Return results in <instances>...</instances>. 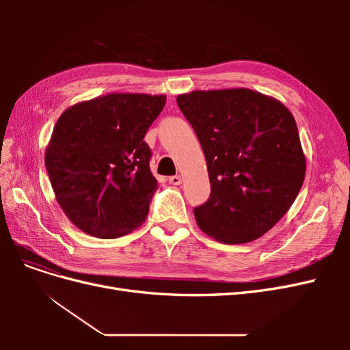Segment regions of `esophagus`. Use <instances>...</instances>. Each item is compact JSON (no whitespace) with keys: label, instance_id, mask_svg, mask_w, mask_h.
<instances>
[{"label":"esophagus","instance_id":"1","mask_svg":"<svg viewBox=\"0 0 350 350\" xmlns=\"http://www.w3.org/2000/svg\"><path fill=\"white\" fill-rule=\"evenodd\" d=\"M183 183V178L179 175H174V176H169V184L172 185H179Z\"/></svg>","mask_w":350,"mask_h":350}]
</instances>
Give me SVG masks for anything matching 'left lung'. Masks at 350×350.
Returning <instances> with one entry per match:
<instances>
[{
  "label": "left lung",
  "mask_w": 350,
  "mask_h": 350,
  "mask_svg": "<svg viewBox=\"0 0 350 350\" xmlns=\"http://www.w3.org/2000/svg\"><path fill=\"white\" fill-rule=\"evenodd\" d=\"M203 147L210 197L194 208L206 235L235 245L260 238L284 216L305 179L293 115L250 89L196 90L176 98Z\"/></svg>",
  "instance_id": "8db88e82"
}]
</instances>
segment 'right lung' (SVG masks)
Masks as SVG:
<instances>
[{
    "label": "right lung",
    "mask_w": 350,
    "mask_h": 350,
    "mask_svg": "<svg viewBox=\"0 0 350 350\" xmlns=\"http://www.w3.org/2000/svg\"><path fill=\"white\" fill-rule=\"evenodd\" d=\"M165 103L163 94L112 93L58 118L45 165L61 208L83 232L113 239L146 220L157 181L144 135Z\"/></svg>",
    "instance_id": "obj_1"
}]
</instances>
